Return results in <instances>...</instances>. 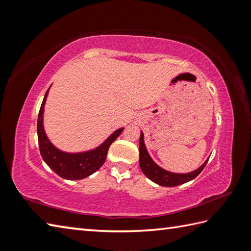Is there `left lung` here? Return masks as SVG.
Listing matches in <instances>:
<instances>
[{"label":"left lung","instance_id":"left-lung-1","mask_svg":"<svg viewBox=\"0 0 251 251\" xmlns=\"http://www.w3.org/2000/svg\"><path fill=\"white\" fill-rule=\"evenodd\" d=\"M208 159L207 160H205L203 165L201 167H199L198 169L188 173H176V172L168 171L166 169H163V168H161L160 166H158L157 163L152 160V158L150 157V154L148 152L147 148H146V145L144 141V133L143 131H140V139H139L140 169L149 180H151L158 185L171 188V186L181 185L183 183H186V182L195 179V177L202 172L204 167L206 166Z\"/></svg>","mask_w":251,"mask_h":251}]
</instances>
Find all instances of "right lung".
Returning a JSON list of instances; mask_svg holds the SVG:
<instances>
[{"mask_svg": "<svg viewBox=\"0 0 251 251\" xmlns=\"http://www.w3.org/2000/svg\"><path fill=\"white\" fill-rule=\"evenodd\" d=\"M50 88H51V85L49 86V89ZM49 89L44 97L37 121V135L40 154H42L46 165L53 172H56L59 176L66 180L84 179V177L93 175L103 166V163L106 160L108 148H110L113 141L121 135L124 127L116 129L101 145L93 149L80 152H67L60 150L49 140L44 127L45 104L47 101Z\"/></svg>", "mask_w": 251, "mask_h": 251, "instance_id": "1", "label": "right lung"}]
</instances>
